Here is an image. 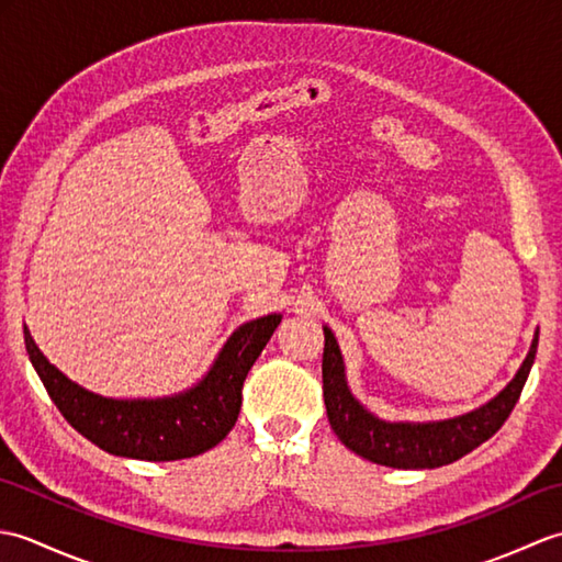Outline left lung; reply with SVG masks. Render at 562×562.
Returning a JSON list of instances; mask_svg holds the SVG:
<instances>
[{
	"mask_svg": "<svg viewBox=\"0 0 562 562\" xmlns=\"http://www.w3.org/2000/svg\"><path fill=\"white\" fill-rule=\"evenodd\" d=\"M324 333L326 345L321 369H324V401L333 432L355 453L374 463L391 465V469H437V465L459 461L491 439L515 411L531 372L536 345H539V336H536L517 376L483 408L441 423H384L352 398L345 384L338 342L328 328H324Z\"/></svg>",
	"mask_w": 562,
	"mask_h": 562,
	"instance_id": "8db88e82",
	"label": "left lung"
}]
</instances>
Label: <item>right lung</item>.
I'll return each instance as SVG.
<instances>
[{
  "label": "right lung",
  "instance_id": "add662e5",
  "mask_svg": "<svg viewBox=\"0 0 562 562\" xmlns=\"http://www.w3.org/2000/svg\"><path fill=\"white\" fill-rule=\"evenodd\" d=\"M282 321L270 314L250 321L226 340L210 374L181 396L159 401H113L69 381L45 360L29 328L23 340L45 391L65 420L103 451L142 461H178L217 447L229 435L248 369Z\"/></svg>",
  "mask_w": 562,
  "mask_h": 562
}]
</instances>
